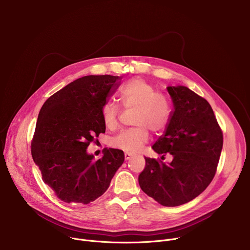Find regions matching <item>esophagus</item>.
<instances>
[{"label": "esophagus", "mask_w": 250, "mask_h": 250, "mask_svg": "<svg viewBox=\"0 0 250 250\" xmlns=\"http://www.w3.org/2000/svg\"><path fill=\"white\" fill-rule=\"evenodd\" d=\"M131 157H132L131 154H129V153H125V160H129Z\"/></svg>", "instance_id": "obj_1"}]
</instances>
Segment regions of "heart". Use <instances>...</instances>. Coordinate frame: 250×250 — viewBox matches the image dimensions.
I'll return each mask as SVG.
<instances>
[{"instance_id":"1","label":"heart","mask_w":250,"mask_h":250,"mask_svg":"<svg viewBox=\"0 0 250 250\" xmlns=\"http://www.w3.org/2000/svg\"><path fill=\"white\" fill-rule=\"evenodd\" d=\"M122 104L126 109H136L133 124L137 126L121 131L111 140L114 148L134 154L140 151L148 141V130L160 132L166 128L171 116V104L168 97L158 93L156 88L141 78L127 81L120 89ZM104 125L113 129L117 126L121 106L112 101L102 106Z\"/></svg>"}]
</instances>
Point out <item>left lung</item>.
<instances>
[{
  "instance_id": "8db88e82",
  "label": "left lung",
  "mask_w": 250,
  "mask_h": 250,
  "mask_svg": "<svg viewBox=\"0 0 250 250\" xmlns=\"http://www.w3.org/2000/svg\"><path fill=\"white\" fill-rule=\"evenodd\" d=\"M173 111L165 132L152 148L166 164L146 157L138 183L146 195L165 207H177L198 197L215 177L223 148V131L208 101L185 86H170Z\"/></svg>"
}]
</instances>
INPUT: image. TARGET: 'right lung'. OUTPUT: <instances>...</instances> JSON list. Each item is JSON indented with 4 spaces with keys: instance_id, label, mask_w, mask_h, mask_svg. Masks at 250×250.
<instances>
[{
    "instance_id": "add662e5",
    "label": "right lung",
    "mask_w": 250,
    "mask_h": 250,
    "mask_svg": "<svg viewBox=\"0 0 250 250\" xmlns=\"http://www.w3.org/2000/svg\"><path fill=\"white\" fill-rule=\"evenodd\" d=\"M121 77L89 75L49 97L39 114L31 155L43 182L65 203L89 204L108 190L125 160L123 150L104 148L93 160L87 147L105 131L102 106Z\"/></svg>"
}]
</instances>
